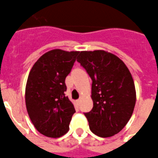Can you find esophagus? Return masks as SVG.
Instances as JSON below:
<instances>
[{
	"mask_svg": "<svg viewBox=\"0 0 158 158\" xmlns=\"http://www.w3.org/2000/svg\"><path fill=\"white\" fill-rule=\"evenodd\" d=\"M81 101H82V98H79L77 100V103H78V104H80Z\"/></svg>",
	"mask_w": 158,
	"mask_h": 158,
	"instance_id": "1",
	"label": "esophagus"
}]
</instances>
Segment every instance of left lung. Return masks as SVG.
<instances>
[{"mask_svg":"<svg viewBox=\"0 0 158 158\" xmlns=\"http://www.w3.org/2000/svg\"><path fill=\"white\" fill-rule=\"evenodd\" d=\"M77 61L92 79L94 106L84 113L89 129L99 137L113 136L127 124L135 106L131 74L120 58L104 50L82 51Z\"/></svg>","mask_w":158,"mask_h":158,"instance_id":"obj_1","label":"left lung"}]
</instances>
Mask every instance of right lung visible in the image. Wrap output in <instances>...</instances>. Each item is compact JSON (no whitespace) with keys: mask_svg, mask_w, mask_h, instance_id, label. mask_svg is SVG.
I'll return each instance as SVG.
<instances>
[{"mask_svg":"<svg viewBox=\"0 0 158 158\" xmlns=\"http://www.w3.org/2000/svg\"><path fill=\"white\" fill-rule=\"evenodd\" d=\"M79 53L52 49L42 55L30 72L25 90L27 110L35 128L43 135L59 138L69 131L76 110L65 96V78Z\"/></svg>","mask_w":158,"mask_h":158,"instance_id":"right-lung-1","label":"right lung"}]
</instances>
